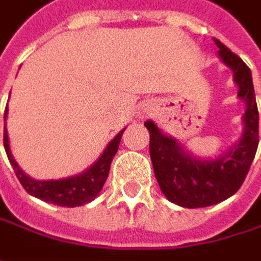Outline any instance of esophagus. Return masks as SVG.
I'll return each instance as SVG.
<instances>
[{"label": "esophagus", "mask_w": 261, "mask_h": 261, "mask_svg": "<svg viewBox=\"0 0 261 261\" xmlns=\"http://www.w3.org/2000/svg\"><path fill=\"white\" fill-rule=\"evenodd\" d=\"M142 115H146V112H145V110H143V112H142Z\"/></svg>", "instance_id": "esophagus-1"}]
</instances>
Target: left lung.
Listing matches in <instances>:
<instances>
[{
  "mask_svg": "<svg viewBox=\"0 0 261 261\" xmlns=\"http://www.w3.org/2000/svg\"><path fill=\"white\" fill-rule=\"evenodd\" d=\"M220 60L233 71L238 97L245 103L241 139L214 160L199 158L185 151L178 140L164 134L154 121H146L149 130V154L155 178L172 203L194 209L217 204L233 196L248 175L258 146V110L248 65L220 40L214 38Z\"/></svg>",
  "mask_w": 261,
  "mask_h": 261,
  "instance_id": "left-lung-1",
  "label": "left lung"
}]
</instances>
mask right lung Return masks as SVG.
<instances>
[{
	"label": "right lung",
	"mask_w": 261,
	"mask_h": 261,
	"mask_svg": "<svg viewBox=\"0 0 261 261\" xmlns=\"http://www.w3.org/2000/svg\"><path fill=\"white\" fill-rule=\"evenodd\" d=\"M6 118H7V107H6L4 119ZM124 131L125 128L119 131L113 137L112 142H109L103 154L98 156V160L92 166H89L82 173H79L76 176H70V178L37 180V179L31 178L30 175H27L13 158L10 145H9V134H7L6 127H4V148H6L9 161L12 164L16 176L28 194L34 196L40 200L54 203L58 206L76 207V206H82V204L92 201L101 191L107 176H109L110 163H112L115 154L118 152L119 142H121Z\"/></svg>",
	"instance_id": "right-lung-1"
}]
</instances>
